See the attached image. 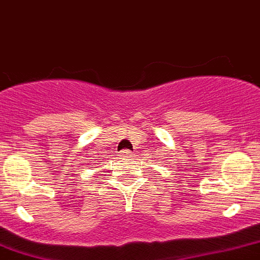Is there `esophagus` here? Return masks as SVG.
<instances>
[{
    "mask_svg": "<svg viewBox=\"0 0 260 260\" xmlns=\"http://www.w3.org/2000/svg\"><path fill=\"white\" fill-rule=\"evenodd\" d=\"M115 156H117L115 159H118V160H125L127 157H132V152L127 151V150H122V151H119Z\"/></svg>",
    "mask_w": 260,
    "mask_h": 260,
    "instance_id": "34e87169",
    "label": "esophagus"
}]
</instances>
